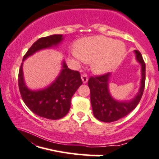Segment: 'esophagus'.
<instances>
[{"label": "esophagus", "instance_id": "1", "mask_svg": "<svg viewBox=\"0 0 159 159\" xmlns=\"http://www.w3.org/2000/svg\"><path fill=\"white\" fill-rule=\"evenodd\" d=\"M81 79H82V80H83V83H86L88 81V76L84 73V74H83L81 76Z\"/></svg>", "mask_w": 159, "mask_h": 159}]
</instances>
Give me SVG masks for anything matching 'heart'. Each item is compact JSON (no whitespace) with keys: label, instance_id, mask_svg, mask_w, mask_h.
Instances as JSON below:
<instances>
[{"label":"heart","instance_id":"b5f03b06","mask_svg":"<svg viewBox=\"0 0 159 159\" xmlns=\"http://www.w3.org/2000/svg\"><path fill=\"white\" fill-rule=\"evenodd\" d=\"M125 53V45L121 41L97 36L76 41L72 55L85 63L92 62L93 71L102 74L117 66L122 61Z\"/></svg>","mask_w":159,"mask_h":159}]
</instances>
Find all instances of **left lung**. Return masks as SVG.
<instances>
[{
  "label": "left lung",
  "instance_id": "1",
  "mask_svg": "<svg viewBox=\"0 0 159 159\" xmlns=\"http://www.w3.org/2000/svg\"><path fill=\"white\" fill-rule=\"evenodd\" d=\"M137 61L142 66V80L140 89L134 99L130 101L120 102L114 99L109 91L110 73L101 76H91L88 81L90 89V100L93 115L99 121L112 122L119 120L130 113L137 105L143 94L145 84V63L139 50H135Z\"/></svg>",
  "mask_w": 159,
  "mask_h": 159
}]
</instances>
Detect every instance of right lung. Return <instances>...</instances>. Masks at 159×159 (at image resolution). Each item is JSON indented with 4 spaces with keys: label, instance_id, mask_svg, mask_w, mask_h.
Here are the masks:
<instances>
[{
    "label": "right lung",
    "instance_id": "right-lung-1",
    "mask_svg": "<svg viewBox=\"0 0 159 159\" xmlns=\"http://www.w3.org/2000/svg\"><path fill=\"white\" fill-rule=\"evenodd\" d=\"M62 34H54L38 39L30 47L23 61L36 52L58 45L63 40ZM60 75L52 84L40 90H30L24 83L23 63L18 74V86L21 97L26 106L36 115L48 119H61L68 113L72 96L83 81L78 71L68 68L65 61Z\"/></svg>",
    "mask_w": 159,
    "mask_h": 159
}]
</instances>
